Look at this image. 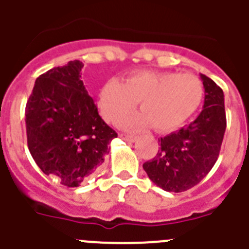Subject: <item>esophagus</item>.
<instances>
[{
  "label": "esophagus",
  "mask_w": 249,
  "mask_h": 249,
  "mask_svg": "<svg viewBox=\"0 0 249 249\" xmlns=\"http://www.w3.org/2000/svg\"><path fill=\"white\" fill-rule=\"evenodd\" d=\"M120 139H123V140L125 141H129V142H134L135 141V136L134 135H130V134H120Z\"/></svg>",
  "instance_id": "34e87169"
}]
</instances>
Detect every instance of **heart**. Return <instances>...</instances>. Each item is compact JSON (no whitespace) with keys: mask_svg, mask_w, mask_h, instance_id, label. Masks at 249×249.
<instances>
[{"mask_svg":"<svg viewBox=\"0 0 249 249\" xmlns=\"http://www.w3.org/2000/svg\"><path fill=\"white\" fill-rule=\"evenodd\" d=\"M201 81L192 73L138 71L124 83L108 80L98 94V106L104 119L118 124L140 102L142 113L127 118L124 126L139 130L152 125L160 131L179 126L196 110L203 99Z\"/></svg>","mask_w":249,"mask_h":249,"instance_id":"obj_1","label":"heart"}]
</instances>
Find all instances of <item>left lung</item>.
I'll return each mask as SVG.
<instances>
[{
    "label": "left lung",
    "instance_id": "1",
    "mask_svg": "<svg viewBox=\"0 0 249 249\" xmlns=\"http://www.w3.org/2000/svg\"><path fill=\"white\" fill-rule=\"evenodd\" d=\"M205 98L194 122L161 141V150L142 164L148 178L166 192L180 193L201 182L219 157L226 130L224 92L211 78L200 75Z\"/></svg>",
    "mask_w": 249,
    "mask_h": 249
}]
</instances>
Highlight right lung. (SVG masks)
<instances>
[{
  "instance_id": "obj_1",
  "label": "right lung",
  "mask_w": 249,
  "mask_h": 249,
  "mask_svg": "<svg viewBox=\"0 0 249 249\" xmlns=\"http://www.w3.org/2000/svg\"><path fill=\"white\" fill-rule=\"evenodd\" d=\"M78 60L39 76L25 106L27 142L39 168L78 187L104 162L118 134L106 124L81 80Z\"/></svg>"
}]
</instances>
